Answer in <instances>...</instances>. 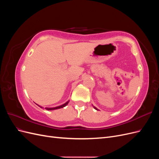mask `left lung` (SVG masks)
I'll list each match as a JSON object with an SVG mask.
<instances>
[{"label": "left lung", "instance_id": "obj_1", "mask_svg": "<svg viewBox=\"0 0 159 159\" xmlns=\"http://www.w3.org/2000/svg\"><path fill=\"white\" fill-rule=\"evenodd\" d=\"M94 107V109H96V110H98V109L97 108H96L95 107Z\"/></svg>", "mask_w": 159, "mask_h": 159}]
</instances>
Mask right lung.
<instances>
[{"label": "right lung", "instance_id": "add662e5", "mask_svg": "<svg viewBox=\"0 0 159 159\" xmlns=\"http://www.w3.org/2000/svg\"><path fill=\"white\" fill-rule=\"evenodd\" d=\"M69 102H70V100H68V102H66L64 104H63V105H60V106H57V107H46L45 109H46V110H55V109H60V108H63V107H66L67 105L68 104V103H69ZM38 105V104H37ZM38 106H39L40 107H41V108H42V107H40V105H38Z\"/></svg>", "mask_w": 159, "mask_h": 159}]
</instances>
